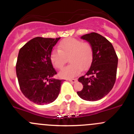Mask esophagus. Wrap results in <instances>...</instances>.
Masks as SVG:
<instances>
[{"label":"esophagus","mask_w":134,"mask_h":134,"mask_svg":"<svg viewBox=\"0 0 134 134\" xmlns=\"http://www.w3.org/2000/svg\"><path fill=\"white\" fill-rule=\"evenodd\" d=\"M68 80L69 82H72V83H76L77 82V80L76 79H68Z\"/></svg>","instance_id":"esophagus-1"}]
</instances>
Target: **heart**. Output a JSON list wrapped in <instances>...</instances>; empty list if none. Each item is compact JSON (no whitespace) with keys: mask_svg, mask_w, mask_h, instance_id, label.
Masks as SVG:
<instances>
[{"mask_svg":"<svg viewBox=\"0 0 134 134\" xmlns=\"http://www.w3.org/2000/svg\"><path fill=\"white\" fill-rule=\"evenodd\" d=\"M58 47L59 50H54L50 54V59L54 67L61 69L67 58L71 63L60 71L59 76L62 78H74L78 75L81 70L87 69L92 63L94 51L89 42L68 37L59 42Z\"/></svg>","mask_w":134,"mask_h":134,"instance_id":"b5f03b06","label":"heart"}]
</instances>
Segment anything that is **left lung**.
Masks as SVG:
<instances>
[{
  "instance_id": "8db88e82",
  "label": "left lung",
  "mask_w": 134,
  "mask_h": 134,
  "mask_svg": "<svg viewBox=\"0 0 134 134\" xmlns=\"http://www.w3.org/2000/svg\"><path fill=\"white\" fill-rule=\"evenodd\" d=\"M81 38L91 43L94 55L90 69L78 78L83 89L77 94L85 100H98L108 94L114 86L118 57L111 43L101 35L92 32Z\"/></svg>"
}]
</instances>
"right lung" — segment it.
Returning <instances> with one entry per match:
<instances>
[{
  "mask_svg": "<svg viewBox=\"0 0 134 134\" xmlns=\"http://www.w3.org/2000/svg\"><path fill=\"white\" fill-rule=\"evenodd\" d=\"M60 38L35 37L19 52L16 74L20 90L28 99L37 104L51 103L59 93L63 80L52 78L57 72L50 54Z\"/></svg>",
  "mask_w": 134,
  "mask_h": 134,
  "instance_id": "1",
  "label": "right lung"
}]
</instances>
